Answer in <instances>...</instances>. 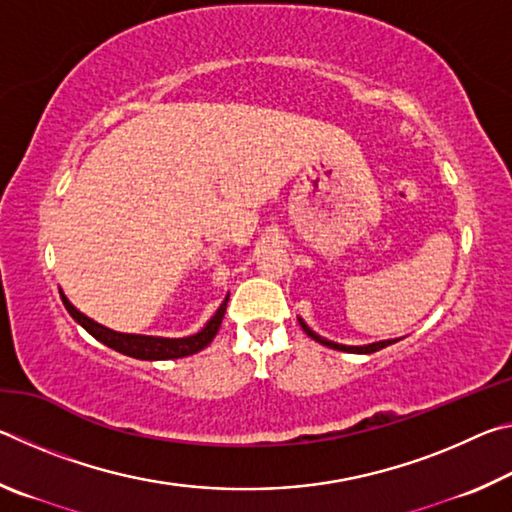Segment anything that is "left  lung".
<instances>
[{
	"mask_svg": "<svg viewBox=\"0 0 512 512\" xmlns=\"http://www.w3.org/2000/svg\"><path fill=\"white\" fill-rule=\"evenodd\" d=\"M298 323H300V327L305 329V334L307 336H311V339H314L316 343H320V345H325V348H332V350H339V352H352V354H372V352H377V350H381V348H386V345H393V343H397L400 339H386V341H375V343H368V345H343V343H334V341H329V339H325V336H320V334H316L314 329H311L305 320H302L300 316H298Z\"/></svg>",
	"mask_w": 512,
	"mask_h": 512,
	"instance_id": "8db88e82",
	"label": "left lung"
}]
</instances>
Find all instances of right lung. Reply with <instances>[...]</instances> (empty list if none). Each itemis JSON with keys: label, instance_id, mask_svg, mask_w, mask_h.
<instances>
[{"label": "right lung", "instance_id": "obj_1", "mask_svg": "<svg viewBox=\"0 0 512 512\" xmlns=\"http://www.w3.org/2000/svg\"><path fill=\"white\" fill-rule=\"evenodd\" d=\"M60 298H63V305L69 311V316H72L76 323H79L85 329V332L92 334L99 343L108 345V348L126 354V357H133V359L164 361V359H183V357H189V354H196V352H201L203 348H207V345H210L212 339L216 336V332H219L230 296H225V300L221 302V307L216 309V314L210 320H207L201 332L183 336V339H167V336L115 332V329H110L106 325L97 323V320H92L85 314H81V311L67 300L63 291H60Z\"/></svg>", "mask_w": 512, "mask_h": 512}]
</instances>
